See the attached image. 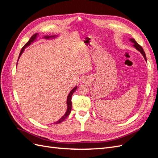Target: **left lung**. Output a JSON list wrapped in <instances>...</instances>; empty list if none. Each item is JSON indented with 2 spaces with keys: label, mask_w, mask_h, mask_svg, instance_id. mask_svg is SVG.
Masks as SVG:
<instances>
[{
  "label": "left lung",
  "mask_w": 158,
  "mask_h": 158,
  "mask_svg": "<svg viewBox=\"0 0 158 158\" xmlns=\"http://www.w3.org/2000/svg\"><path fill=\"white\" fill-rule=\"evenodd\" d=\"M129 41H131L132 43H133V44H134L133 47H135V49H136V50H138V51L140 52V53L143 55V56H144V58L145 60L147 62V59H146V56L145 52L144 51V49H142V47L139 44H138V43H137L135 40L132 39V38H130V39H129Z\"/></svg>",
  "instance_id": "left-lung-1"
}]
</instances>
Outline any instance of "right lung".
<instances>
[{
	"mask_svg": "<svg viewBox=\"0 0 158 158\" xmlns=\"http://www.w3.org/2000/svg\"><path fill=\"white\" fill-rule=\"evenodd\" d=\"M37 35H38V33H35V34L31 36V37L30 39V40L28 41L26 43V44H25V45L22 47V50H21V51H20V55H19L18 59H20V57L21 55L22 54V52H23V51H24V49H25L26 47H27L29 46L30 45H31V44H32V43H33V42H34V41L36 40V38H37ZM56 36H57V35H52V36L45 35V36L44 37V39H47V40H48V39H53V38H55ZM76 89H77V86L74 87L73 89H72V90L70 91V92L69 93V94L68 95L67 100H66V103H67V110H66V111L65 114L63 116V117H62L61 118L59 119V121H57L56 122L54 123V124H58V123H61V122H63V121L65 120V118L69 115V114L70 113L71 109H72V102H71L72 95H73V94H74V92L76 90Z\"/></svg>",
	"mask_w": 158,
	"mask_h": 158,
	"instance_id": "add662e5",
	"label": "right lung"
}]
</instances>
